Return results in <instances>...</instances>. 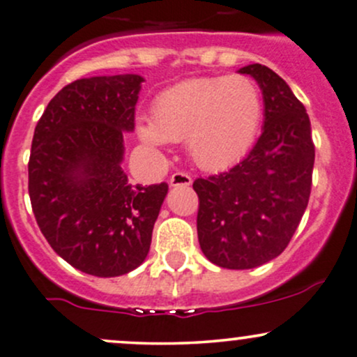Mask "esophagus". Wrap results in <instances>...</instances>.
Here are the masks:
<instances>
[{
  "instance_id": "obj_1",
  "label": "esophagus",
  "mask_w": 357,
  "mask_h": 357,
  "mask_svg": "<svg viewBox=\"0 0 357 357\" xmlns=\"http://www.w3.org/2000/svg\"><path fill=\"white\" fill-rule=\"evenodd\" d=\"M169 183H171V186H190L193 179H191V176L185 174V172H174L171 179H169Z\"/></svg>"
}]
</instances>
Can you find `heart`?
<instances>
[{
	"instance_id": "1",
	"label": "heart",
	"mask_w": 357,
	"mask_h": 357,
	"mask_svg": "<svg viewBox=\"0 0 357 357\" xmlns=\"http://www.w3.org/2000/svg\"><path fill=\"white\" fill-rule=\"evenodd\" d=\"M261 96L246 77L188 78L160 92L152 119L138 121V137L153 149L185 140L190 159L204 171L238 162L257 137Z\"/></svg>"
}]
</instances>
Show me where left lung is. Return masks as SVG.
<instances>
[{
	"mask_svg": "<svg viewBox=\"0 0 357 357\" xmlns=\"http://www.w3.org/2000/svg\"><path fill=\"white\" fill-rule=\"evenodd\" d=\"M264 96V128L245 160L197 179L200 248L222 268L260 267L279 257L307 207L314 145L305 106L275 71L243 66Z\"/></svg>",
	"mask_w": 357,
	"mask_h": 357,
	"instance_id": "obj_1",
	"label": "left lung"
}]
</instances>
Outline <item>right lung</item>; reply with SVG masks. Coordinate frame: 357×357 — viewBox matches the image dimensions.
Returning a JSON list of instances; mask_svg holds the SVG:
<instances>
[{
	"mask_svg": "<svg viewBox=\"0 0 357 357\" xmlns=\"http://www.w3.org/2000/svg\"><path fill=\"white\" fill-rule=\"evenodd\" d=\"M144 82L135 73L75 80L33 131V215L52 250L90 275L118 277L144 264L169 190L133 185L121 167Z\"/></svg>",
	"mask_w": 357,
	"mask_h": 357,
	"instance_id": "right-lung-1",
	"label": "right lung"
}]
</instances>
